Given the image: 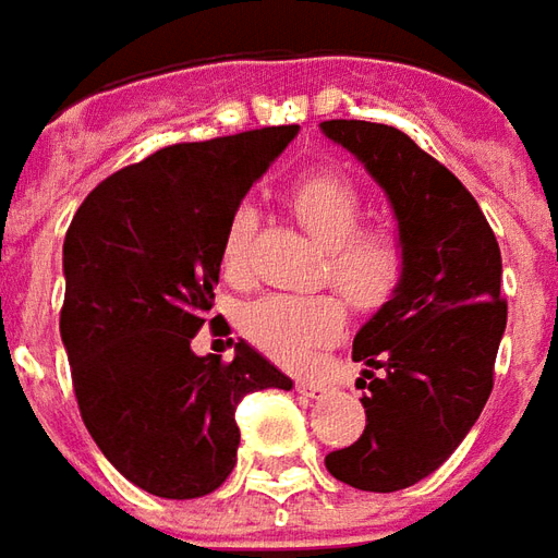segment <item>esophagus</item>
<instances>
[{
  "mask_svg": "<svg viewBox=\"0 0 558 558\" xmlns=\"http://www.w3.org/2000/svg\"><path fill=\"white\" fill-rule=\"evenodd\" d=\"M294 387H298L303 397H322V393H327V385L324 381H312V378H300Z\"/></svg>",
  "mask_w": 558,
  "mask_h": 558,
  "instance_id": "1",
  "label": "esophagus"
}]
</instances>
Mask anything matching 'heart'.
<instances>
[{"mask_svg":"<svg viewBox=\"0 0 558 558\" xmlns=\"http://www.w3.org/2000/svg\"><path fill=\"white\" fill-rule=\"evenodd\" d=\"M288 207L322 243V279L354 310L375 312L397 294L405 272V248L397 231L366 222V204L349 177L333 171L303 173L288 189ZM258 216L248 204L225 225L219 267L225 279L240 282L248 272V252ZM243 330L270 357L288 366L306 363L345 330V303L336 294H267L248 303Z\"/></svg>","mask_w":558,"mask_h":558,"instance_id":"1","label":"heart"}]
</instances>
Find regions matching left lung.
<instances>
[{"label":"left lung","instance_id":"left-lung-1","mask_svg":"<svg viewBox=\"0 0 558 558\" xmlns=\"http://www.w3.org/2000/svg\"><path fill=\"white\" fill-rule=\"evenodd\" d=\"M322 129L385 189L405 248L397 294L351 349L369 378L366 429L324 465L349 487L393 493L433 475L487 405L508 322L501 252L472 192L409 134L363 120Z\"/></svg>","mask_w":558,"mask_h":558}]
</instances>
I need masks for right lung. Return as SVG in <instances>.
I'll return each mask as SVG.
<instances>
[{
  "label": "right lung",
  "instance_id": "obj_1",
  "mask_svg": "<svg viewBox=\"0 0 558 558\" xmlns=\"http://www.w3.org/2000/svg\"><path fill=\"white\" fill-rule=\"evenodd\" d=\"M298 134L270 125L171 144L98 183L71 219L59 333L89 436L117 472L161 499L222 487L236 462L234 412L282 375L240 339L234 361L197 357L213 315L225 225Z\"/></svg>",
  "mask_w": 558,
  "mask_h": 558
}]
</instances>
